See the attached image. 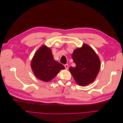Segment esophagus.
Here are the masks:
<instances>
[{
  "instance_id": "obj_1",
  "label": "esophagus",
  "mask_w": 123,
  "mask_h": 123,
  "mask_svg": "<svg viewBox=\"0 0 123 123\" xmlns=\"http://www.w3.org/2000/svg\"><path fill=\"white\" fill-rule=\"evenodd\" d=\"M64 66H65V68H66V69H68L69 66H68V64H65V65H64Z\"/></svg>"
}]
</instances>
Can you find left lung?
I'll list each match as a JSON object with an SVG mask.
<instances>
[{
  "instance_id": "1",
  "label": "left lung",
  "mask_w": 123,
  "mask_h": 123,
  "mask_svg": "<svg viewBox=\"0 0 123 123\" xmlns=\"http://www.w3.org/2000/svg\"><path fill=\"white\" fill-rule=\"evenodd\" d=\"M72 57L76 67H70L69 71L76 82L81 86L92 83L99 72L100 65L94 51L85 43L74 51Z\"/></svg>"
}]
</instances>
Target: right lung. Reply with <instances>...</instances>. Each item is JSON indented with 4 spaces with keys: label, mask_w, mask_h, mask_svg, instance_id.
I'll return each instance as SVG.
<instances>
[{
    "label": "right lung",
    "mask_w": 123,
    "mask_h": 123,
    "mask_svg": "<svg viewBox=\"0 0 123 123\" xmlns=\"http://www.w3.org/2000/svg\"><path fill=\"white\" fill-rule=\"evenodd\" d=\"M31 66L37 78L43 81H49L65 67L61 63L55 61L51 50L45 45L37 51L33 57Z\"/></svg>",
    "instance_id": "right-lung-1"
}]
</instances>
